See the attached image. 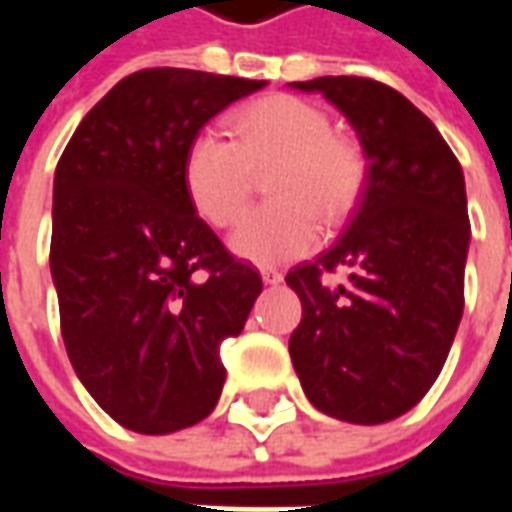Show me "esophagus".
I'll return each mask as SVG.
<instances>
[{
    "mask_svg": "<svg viewBox=\"0 0 512 512\" xmlns=\"http://www.w3.org/2000/svg\"><path fill=\"white\" fill-rule=\"evenodd\" d=\"M260 277L266 285H279L282 282V274H279L277 268H260Z\"/></svg>",
    "mask_w": 512,
    "mask_h": 512,
    "instance_id": "esophagus-1",
    "label": "esophagus"
}]
</instances>
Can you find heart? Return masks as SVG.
Masks as SVG:
<instances>
[{
	"instance_id": "heart-1",
	"label": "heart",
	"mask_w": 512,
	"mask_h": 512,
	"mask_svg": "<svg viewBox=\"0 0 512 512\" xmlns=\"http://www.w3.org/2000/svg\"><path fill=\"white\" fill-rule=\"evenodd\" d=\"M233 139L200 131L186 147L183 183L194 211L216 227L233 224L268 172V202L230 233V249L257 266H279L321 244V216L340 222L354 208L365 161L354 142L334 134L329 115L310 101L274 95L246 106Z\"/></svg>"
}]
</instances>
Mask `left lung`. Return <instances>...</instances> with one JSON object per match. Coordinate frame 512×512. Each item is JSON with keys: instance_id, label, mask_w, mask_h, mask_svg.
<instances>
[{"instance_id": "obj_1", "label": "left lung", "mask_w": 512, "mask_h": 512, "mask_svg": "<svg viewBox=\"0 0 512 512\" xmlns=\"http://www.w3.org/2000/svg\"><path fill=\"white\" fill-rule=\"evenodd\" d=\"M290 87L337 106L367 158L345 233L285 277L301 299L290 359L318 411L381 425L425 397L461 323L472 238L463 169L428 117L386 84L321 76ZM340 265L349 285L326 289L320 274Z\"/></svg>"}]
</instances>
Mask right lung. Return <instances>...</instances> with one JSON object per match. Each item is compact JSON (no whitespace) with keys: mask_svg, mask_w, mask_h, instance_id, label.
Listing matches in <instances>:
<instances>
[{"mask_svg":"<svg viewBox=\"0 0 512 512\" xmlns=\"http://www.w3.org/2000/svg\"><path fill=\"white\" fill-rule=\"evenodd\" d=\"M268 82L150 68L84 115L54 172L51 279L65 351L123 428L164 436L211 414L263 290L202 222L183 183L205 123Z\"/></svg>","mask_w":512,"mask_h":512,"instance_id":"add662e5","label":"right lung"}]
</instances>
